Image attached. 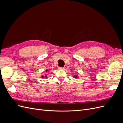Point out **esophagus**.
Listing matches in <instances>:
<instances>
[{
  "label": "esophagus",
  "mask_w": 123,
  "mask_h": 123,
  "mask_svg": "<svg viewBox=\"0 0 123 123\" xmlns=\"http://www.w3.org/2000/svg\"><path fill=\"white\" fill-rule=\"evenodd\" d=\"M58 69L59 70H64V68H62V67H58Z\"/></svg>",
  "instance_id": "1"
}]
</instances>
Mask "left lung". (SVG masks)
<instances>
[{
    "instance_id": "1",
    "label": "left lung",
    "mask_w": 123,
    "mask_h": 123,
    "mask_svg": "<svg viewBox=\"0 0 123 123\" xmlns=\"http://www.w3.org/2000/svg\"><path fill=\"white\" fill-rule=\"evenodd\" d=\"M73 77L75 78V79H77V78L79 77V76H78V75L77 74V75H74L73 76Z\"/></svg>"
}]
</instances>
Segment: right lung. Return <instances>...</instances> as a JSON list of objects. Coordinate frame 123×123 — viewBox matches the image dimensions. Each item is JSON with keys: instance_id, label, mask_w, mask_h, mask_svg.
Instances as JSON below:
<instances>
[{"instance_id": "obj_1", "label": "right lung", "mask_w": 123, "mask_h": 123, "mask_svg": "<svg viewBox=\"0 0 123 123\" xmlns=\"http://www.w3.org/2000/svg\"><path fill=\"white\" fill-rule=\"evenodd\" d=\"M48 71V69H46V72H47ZM41 77H42V79H43V78H46V79H48V77H47V74H45V75H42V76H41Z\"/></svg>"}]
</instances>
